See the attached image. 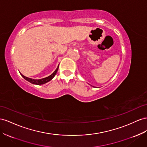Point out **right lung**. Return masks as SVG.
Wrapping results in <instances>:
<instances>
[{"mask_svg": "<svg viewBox=\"0 0 147 147\" xmlns=\"http://www.w3.org/2000/svg\"><path fill=\"white\" fill-rule=\"evenodd\" d=\"M58 68H59V66L57 67V68L56 69H55V70L54 71V72L52 74H51V75H49V77H46V78H44L39 79V80H35V79L30 78H28V77H27L24 76V75H22V74H21L22 76L26 80L28 81L29 82H30V83H33V84H35V85H39L45 84V83H47V82H49L50 80H52V79L54 77V76L55 75V74H56V73H57V70H58Z\"/></svg>", "mask_w": 147, "mask_h": 147, "instance_id": "1", "label": "right lung"}]
</instances>
